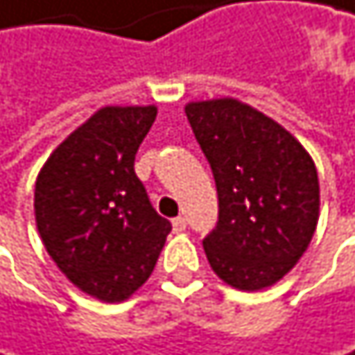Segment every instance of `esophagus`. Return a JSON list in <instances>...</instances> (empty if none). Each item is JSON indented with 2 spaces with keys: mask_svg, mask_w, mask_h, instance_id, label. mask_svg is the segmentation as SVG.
Masks as SVG:
<instances>
[{
  "mask_svg": "<svg viewBox=\"0 0 355 355\" xmlns=\"http://www.w3.org/2000/svg\"><path fill=\"white\" fill-rule=\"evenodd\" d=\"M185 227H187V220H185V216H176V218H172V230L179 234V232H185Z\"/></svg>",
  "mask_w": 355,
  "mask_h": 355,
  "instance_id": "obj_1",
  "label": "esophagus"
}]
</instances>
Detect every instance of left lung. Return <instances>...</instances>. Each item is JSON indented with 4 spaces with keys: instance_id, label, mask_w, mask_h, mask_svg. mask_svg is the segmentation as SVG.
Listing matches in <instances>:
<instances>
[{
    "instance_id": "obj_1",
    "label": "left lung",
    "mask_w": 355,
    "mask_h": 355,
    "mask_svg": "<svg viewBox=\"0 0 355 355\" xmlns=\"http://www.w3.org/2000/svg\"><path fill=\"white\" fill-rule=\"evenodd\" d=\"M185 113L218 193V220L204 238L208 263L234 288H267L313 238L320 214L313 159L280 123L236 98L189 103Z\"/></svg>"
}]
</instances>
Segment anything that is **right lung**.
<instances>
[{"label": "right lung", "mask_w": 355, "mask_h": 355, "mask_svg": "<svg viewBox=\"0 0 355 355\" xmlns=\"http://www.w3.org/2000/svg\"><path fill=\"white\" fill-rule=\"evenodd\" d=\"M157 109L103 107L48 157L35 181V220L58 269L80 291L119 303L151 275L172 225L135 172Z\"/></svg>", "instance_id": "add662e5"}]
</instances>
